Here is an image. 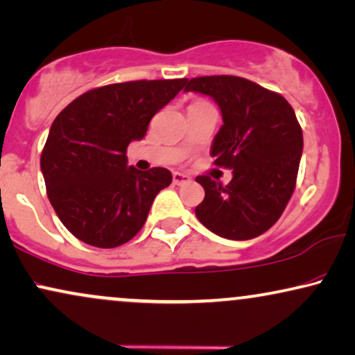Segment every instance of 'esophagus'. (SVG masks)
<instances>
[{"mask_svg":"<svg viewBox=\"0 0 355 355\" xmlns=\"http://www.w3.org/2000/svg\"><path fill=\"white\" fill-rule=\"evenodd\" d=\"M190 180H191L190 175L180 173V172L173 173V183H175V185H185V183H188Z\"/></svg>","mask_w":355,"mask_h":355,"instance_id":"34e87169","label":"esophagus"}]
</instances>
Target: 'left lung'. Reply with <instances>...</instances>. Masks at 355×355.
<instances>
[{"label": "left lung", "instance_id": "obj_1", "mask_svg": "<svg viewBox=\"0 0 355 355\" xmlns=\"http://www.w3.org/2000/svg\"><path fill=\"white\" fill-rule=\"evenodd\" d=\"M185 83V92L213 98L221 110L211 157L214 165L232 170L226 187L206 175L196 178L205 188L196 218L224 239H254L278 221L293 195L303 152L293 107L278 93L232 75Z\"/></svg>", "mask_w": 355, "mask_h": 355}]
</instances>
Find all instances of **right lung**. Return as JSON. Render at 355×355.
<instances>
[{
    "mask_svg": "<svg viewBox=\"0 0 355 355\" xmlns=\"http://www.w3.org/2000/svg\"><path fill=\"white\" fill-rule=\"evenodd\" d=\"M187 78L137 80L83 93L53 119L40 155L47 196L62 224L85 244L113 249L144 226L167 168L128 165L129 142L146 136L157 111Z\"/></svg>",
    "mask_w": 355,
    "mask_h": 355,
    "instance_id": "add662e5",
    "label": "right lung"
}]
</instances>
